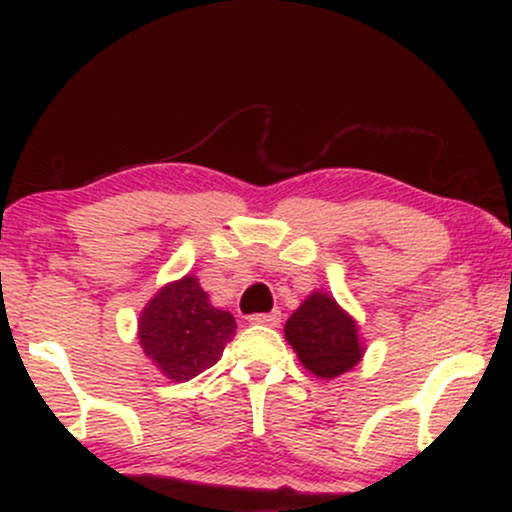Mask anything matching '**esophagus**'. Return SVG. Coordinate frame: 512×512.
Wrapping results in <instances>:
<instances>
[{
    "label": "esophagus",
    "mask_w": 512,
    "mask_h": 512,
    "mask_svg": "<svg viewBox=\"0 0 512 512\" xmlns=\"http://www.w3.org/2000/svg\"><path fill=\"white\" fill-rule=\"evenodd\" d=\"M252 325H264V327H279L281 322V313L274 310V313H260V315H252L250 317Z\"/></svg>",
    "instance_id": "obj_1"
}]
</instances>
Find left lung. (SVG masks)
Instances as JSON below:
<instances>
[{
  "label": "left lung",
  "instance_id": "left-lung-1",
  "mask_svg": "<svg viewBox=\"0 0 512 512\" xmlns=\"http://www.w3.org/2000/svg\"><path fill=\"white\" fill-rule=\"evenodd\" d=\"M286 342L305 370L320 380L349 373L366 354L358 322L327 291H313L284 327Z\"/></svg>",
  "mask_w": 512,
  "mask_h": 512
}]
</instances>
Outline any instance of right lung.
Returning a JSON list of instances; mask_svg holds the SVG:
<instances>
[{"mask_svg":"<svg viewBox=\"0 0 512 512\" xmlns=\"http://www.w3.org/2000/svg\"><path fill=\"white\" fill-rule=\"evenodd\" d=\"M236 317L214 308L197 276L170 281L139 313V344L170 383H187L219 361Z\"/></svg>","mask_w":512,"mask_h":512,"instance_id":"obj_1","label":"right lung"}]
</instances>
